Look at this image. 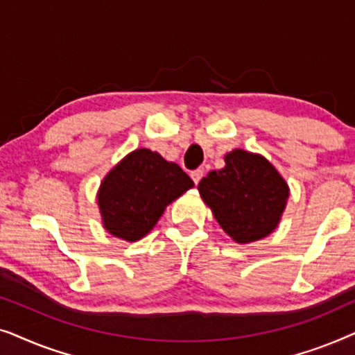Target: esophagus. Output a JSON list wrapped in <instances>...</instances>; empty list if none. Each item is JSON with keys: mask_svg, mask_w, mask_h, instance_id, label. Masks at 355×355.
Instances as JSON below:
<instances>
[{"mask_svg": "<svg viewBox=\"0 0 355 355\" xmlns=\"http://www.w3.org/2000/svg\"><path fill=\"white\" fill-rule=\"evenodd\" d=\"M191 178H192L193 182L198 184V182H200V179L203 178V169H196V171H192Z\"/></svg>", "mask_w": 355, "mask_h": 355, "instance_id": "esophagus-1", "label": "esophagus"}]
</instances>
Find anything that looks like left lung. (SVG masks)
<instances>
[{
  "label": "left lung",
  "mask_w": 355,
  "mask_h": 355,
  "mask_svg": "<svg viewBox=\"0 0 355 355\" xmlns=\"http://www.w3.org/2000/svg\"><path fill=\"white\" fill-rule=\"evenodd\" d=\"M226 166L198 182L203 202L226 234L239 244L259 241L278 226L289 187L279 173L255 153L234 150Z\"/></svg>",
  "instance_id": "left-lung-1"
}]
</instances>
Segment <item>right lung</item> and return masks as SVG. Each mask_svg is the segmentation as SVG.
<instances>
[{"mask_svg":"<svg viewBox=\"0 0 355 355\" xmlns=\"http://www.w3.org/2000/svg\"><path fill=\"white\" fill-rule=\"evenodd\" d=\"M193 186L192 179L162 155L148 148L129 153L111 169L98 192L108 232L134 242L157 225L168 203Z\"/></svg>","mask_w":355,"mask_h":355,"instance_id":"add662e5","label":"right lung"}]
</instances>
